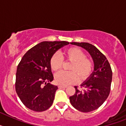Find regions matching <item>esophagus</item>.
I'll use <instances>...</instances> for the list:
<instances>
[{"mask_svg":"<svg viewBox=\"0 0 126 126\" xmlns=\"http://www.w3.org/2000/svg\"><path fill=\"white\" fill-rule=\"evenodd\" d=\"M58 87L59 88H67V86L59 85V86H58Z\"/></svg>","mask_w":126,"mask_h":126,"instance_id":"obj_1","label":"esophagus"}]
</instances>
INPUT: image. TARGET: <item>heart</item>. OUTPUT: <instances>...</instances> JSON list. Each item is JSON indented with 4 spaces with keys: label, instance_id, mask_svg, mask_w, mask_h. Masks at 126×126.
<instances>
[{
    "label": "heart",
    "instance_id": "1",
    "mask_svg": "<svg viewBox=\"0 0 126 126\" xmlns=\"http://www.w3.org/2000/svg\"><path fill=\"white\" fill-rule=\"evenodd\" d=\"M71 61L69 70L73 71H61L55 75V81L59 85H69L78 81L87 79L93 72L94 64L91 59L86 58V53L79 48L71 47L61 53H55L51 57L50 66L53 71H57L61 68L63 59ZM77 75H78L77 76Z\"/></svg>",
    "mask_w": 126,
    "mask_h": 126
}]
</instances>
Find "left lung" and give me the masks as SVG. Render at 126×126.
Returning a JSON list of instances; mask_svg holds the SVG:
<instances>
[{
	"instance_id": "obj_1",
	"label": "left lung",
	"mask_w": 126,
	"mask_h": 126,
	"mask_svg": "<svg viewBox=\"0 0 126 126\" xmlns=\"http://www.w3.org/2000/svg\"><path fill=\"white\" fill-rule=\"evenodd\" d=\"M72 45L83 48L89 52L94 62V71L76 93L69 97L71 105L78 110L89 112L102 105L109 96L112 79V71L106 57L94 45L86 42H71Z\"/></svg>"
}]
</instances>
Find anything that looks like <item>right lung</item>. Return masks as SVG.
Here are the masks:
<instances>
[{
  "label": "right lung",
  "instance_id": "1",
  "mask_svg": "<svg viewBox=\"0 0 126 126\" xmlns=\"http://www.w3.org/2000/svg\"><path fill=\"white\" fill-rule=\"evenodd\" d=\"M69 43L42 42L30 48L17 65L16 91L23 104L35 112H43L51 107L57 86L51 84L53 76L50 60L56 51Z\"/></svg>",
  "mask_w": 126,
  "mask_h": 126
}]
</instances>
